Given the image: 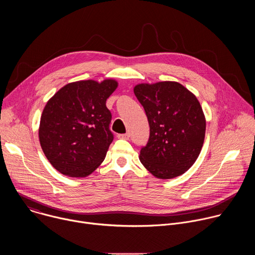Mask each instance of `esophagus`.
<instances>
[{"label": "esophagus", "mask_w": 255, "mask_h": 255, "mask_svg": "<svg viewBox=\"0 0 255 255\" xmlns=\"http://www.w3.org/2000/svg\"><path fill=\"white\" fill-rule=\"evenodd\" d=\"M117 137L119 139H129V134L128 133H125V134H118Z\"/></svg>", "instance_id": "obj_1"}]
</instances>
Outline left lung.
<instances>
[{"mask_svg": "<svg viewBox=\"0 0 255 255\" xmlns=\"http://www.w3.org/2000/svg\"><path fill=\"white\" fill-rule=\"evenodd\" d=\"M134 94L149 123V138L140 161L154 176L173 178L197 160L206 132L202 107L194 94L175 82L140 84Z\"/></svg>", "mask_w": 255, "mask_h": 255, "instance_id": "obj_1", "label": "left lung"}]
</instances>
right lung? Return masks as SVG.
I'll return each instance as SVG.
<instances>
[{
	"instance_id": "obj_1",
	"label": "right lung",
	"mask_w": 255,
	"mask_h": 255,
	"mask_svg": "<svg viewBox=\"0 0 255 255\" xmlns=\"http://www.w3.org/2000/svg\"><path fill=\"white\" fill-rule=\"evenodd\" d=\"M117 87L114 80L76 82L47 102L40 119V145L62 174L87 176L105 159L114 139L106 101Z\"/></svg>"
}]
</instances>
